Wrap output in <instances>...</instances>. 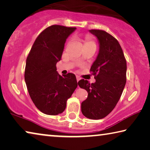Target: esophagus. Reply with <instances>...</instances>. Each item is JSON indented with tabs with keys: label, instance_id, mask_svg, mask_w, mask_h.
<instances>
[{
	"label": "esophagus",
	"instance_id": "34e87169",
	"mask_svg": "<svg viewBox=\"0 0 150 150\" xmlns=\"http://www.w3.org/2000/svg\"><path fill=\"white\" fill-rule=\"evenodd\" d=\"M76 79H77V81L78 82L81 79V78L79 77V76H77V77H76Z\"/></svg>",
	"mask_w": 150,
	"mask_h": 150
}]
</instances>
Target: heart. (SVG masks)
I'll use <instances>...</instances> for the list:
<instances>
[{"mask_svg":"<svg viewBox=\"0 0 150 150\" xmlns=\"http://www.w3.org/2000/svg\"><path fill=\"white\" fill-rule=\"evenodd\" d=\"M84 42V47H96V43L93 40L92 37L90 36V35H86L85 37L83 39Z\"/></svg>","mask_w":150,"mask_h":150,"instance_id":"b5f03b06","label":"heart"}]
</instances>
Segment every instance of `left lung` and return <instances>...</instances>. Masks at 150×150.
I'll use <instances>...</instances> for the list:
<instances>
[{
  "label": "left lung",
  "instance_id": "1",
  "mask_svg": "<svg viewBox=\"0 0 150 150\" xmlns=\"http://www.w3.org/2000/svg\"><path fill=\"white\" fill-rule=\"evenodd\" d=\"M99 44V53L90 71L96 82H78L86 90L88 97L81 103V112L91 120L106 117L117 105L126 83L127 63L117 39L102 30H89Z\"/></svg>",
  "mask_w": 150,
  "mask_h": 150
}]
</instances>
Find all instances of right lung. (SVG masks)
I'll use <instances>...</instances> for the list:
<instances>
[{"label":"right lung","mask_w":150,"mask_h":150,"mask_svg":"<svg viewBox=\"0 0 150 150\" xmlns=\"http://www.w3.org/2000/svg\"><path fill=\"white\" fill-rule=\"evenodd\" d=\"M75 29L61 25L45 28L35 40L27 58L25 80L28 93L37 108L47 115L63 113L67 101L77 87L74 74L62 77L56 67L67 39Z\"/></svg>","instance_id":"right-lung-1"}]
</instances>
